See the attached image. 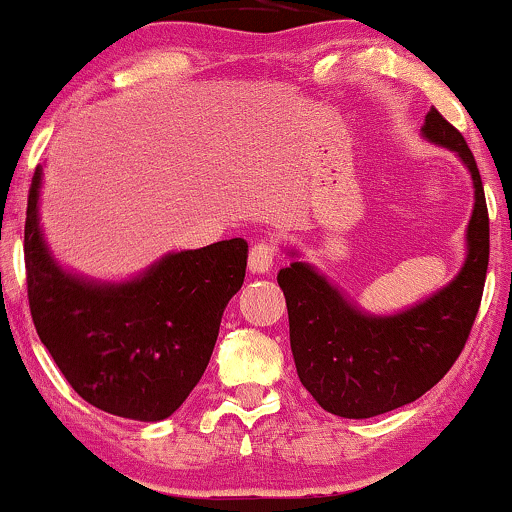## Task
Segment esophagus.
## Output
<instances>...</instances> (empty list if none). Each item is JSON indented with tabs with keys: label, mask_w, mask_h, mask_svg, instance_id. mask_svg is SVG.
I'll return each mask as SVG.
<instances>
[{
	"label": "esophagus",
	"mask_w": 512,
	"mask_h": 512,
	"mask_svg": "<svg viewBox=\"0 0 512 512\" xmlns=\"http://www.w3.org/2000/svg\"><path fill=\"white\" fill-rule=\"evenodd\" d=\"M277 258V249L272 242H256L249 251V270L251 272H268Z\"/></svg>",
	"instance_id": "34e87169"
}]
</instances>
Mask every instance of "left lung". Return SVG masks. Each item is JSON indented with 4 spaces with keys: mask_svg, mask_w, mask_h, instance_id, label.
Listing matches in <instances>:
<instances>
[{
    "mask_svg": "<svg viewBox=\"0 0 512 512\" xmlns=\"http://www.w3.org/2000/svg\"><path fill=\"white\" fill-rule=\"evenodd\" d=\"M422 135L457 153L475 188L466 263L445 289L401 314L373 317L312 265L293 261L277 275L298 377L331 415L366 419L417 401L459 359L478 317L489 263V214L478 165L461 132L436 107L426 114Z\"/></svg>",
    "mask_w": 512,
    "mask_h": 512,
    "instance_id": "8db88e82",
    "label": "left lung"
}]
</instances>
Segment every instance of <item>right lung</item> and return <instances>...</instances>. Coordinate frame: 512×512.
<instances>
[{
	"label": "right lung",
	"instance_id": "1",
	"mask_svg": "<svg viewBox=\"0 0 512 512\" xmlns=\"http://www.w3.org/2000/svg\"><path fill=\"white\" fill-rule=\"evenodd\" d=\"M41 167L25 219L27 300L34 328L83 401L109 415L160 422L186 401L240 291L242 237L167 254L142 277L102 284L65 272L41 237Z\"/></svg>",
	"mask_w": 512,
	"mask_h": 512
}]
</instances>
